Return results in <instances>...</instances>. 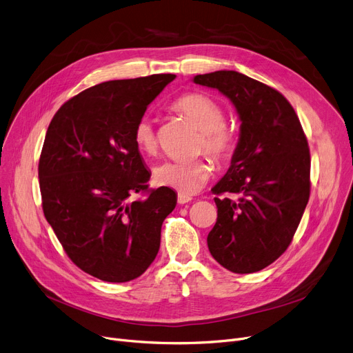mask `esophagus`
Listing matches in <instances>:
<instances>
[{
	"label": "esophagus",
	"mask_w": 353,
	"mask_h": 353,
	"mask_svg": "<svg viewBox=\"0 0 353 353\" xmlns=\"http://www.w3.org/2000/svg\"><path fill=\"white\" fill-rule=\"evenodd\" d=\"M191 200H193V199H191V197L187 196V194H181V193L177 194V203H179V204H187V203H190Z\"/></svg>",
	"instance_id": "34e87169"
}]
</instances>
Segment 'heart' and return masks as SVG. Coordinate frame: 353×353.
<instances>
[{
	"label": "heart",
	"instance_id": "1",
	"mask_svg": "<svg viewBox=\"0 0 353 353\" xmlns=\"http://www.w3.org/2000/svg\"><path fill=\"white\" fill-rule=\"evenodd\" d=\"M173 110L184 115L201 131L199 150L211 154L218 163H227L232 159L238 138L231 126L225 123L222 107L203 92H187L173 103ZM134 141L143 153L156 149V134L152 119L142 117L134 130ZM214 166L208 157H199L191 162H166L156 166L153 179L156 184L177 190L181 194H194L208 181Z\"/></svg>",
	"mask_w": 353,
	"mask_h": 353
}]
</instances>
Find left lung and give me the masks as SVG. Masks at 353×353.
<instances>
[{
  "mask_svg": "<svg viewBox=\"0 0 353 353\" xmlns=\"http://www.w3.org/2000/svg\"><path fill=\"white\" fill-rule=\"evenodd\" d=\"M196 84L231 100L241 132L231 166L212 193L218 218L207 243L225 269L245 274L273 263L293 241L310 199V149L283 94L234 70L199 74Z\"/></svg>",
  "mask_w": 353,
  "mask_h": 353,
  "instance_id": "left-lung-1",
  "label": "left lung"
}]
</instances>
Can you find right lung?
<instances>
[{"mask_svg":"<svg viewBox=\"0 0 353 353\" xmlns=\"http://www.w3.org/2000/svg\"><path fill=\"white\" fill-rule=\"evenodd\" d=\"M174 74L112 80L63 104L39 159L45 218L72 262L110 283L139 277L154 261L177 194L149 190L150 173L134 141L137 122ZM145 194L131 201L132 194Z\"/></svg>","mask_w":353,"mask_h":353,"instance_id":"1","label":"right lung"}]
</instances>
